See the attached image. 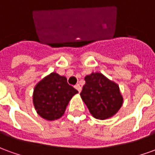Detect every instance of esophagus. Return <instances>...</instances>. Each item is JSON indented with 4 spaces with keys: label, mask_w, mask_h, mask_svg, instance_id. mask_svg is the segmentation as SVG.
I'll use <instances>...</instances> for the list:
<instances>
[{
    "label": "esophagus",
    "mask_w": 155,
    "mask_h": 155,
    "mask_svg": "<svg viewBox=\"0 0 155 155\" xmlns=\"http://www.w3.org/2000/svg\"><path fill=\"white\" fill-rule=\"evenodd\" d=\"M74 88H75V89H76L78 91H79V93H80V92L81 91V85H80V84H77V85H75V86H74Z\"/></svg>",
    "instance_id": "34e87169"
}]
</instances>
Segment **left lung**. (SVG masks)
Segmentation results:
<instances>
[{
  "label": "left lung",
  "instance_id": "left-lung-1",
  "mask_svg": "<svg viewBox=\"0 0 155 155\" xmlns=\"http://www.w3.org/2000/svg\"><path fill=\"white\" fill-rule=\"evenodd\" d=\"M81 96L91 114L99 120L109 119L123 104L119 85L101 73H92L84 77Z\"/></svg>",
  "mask_w": 155,
  "mask_h": 155
}]
</instances>
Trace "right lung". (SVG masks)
Listing matches in <instances>:
<instances>
[{"mask_svg":"<svg viewBox=\"0 0 155 155\" xmlns=\"http://www.w3.org/2000/svg\"><path fill=\"white\" fill-rule=\"evenodd\" d=\"M78 91L67 83V79L51 73L35 85L33 104L43 119L54 120L64 114L69 101Z\"/></svg>","mask_w":155,"mask_h":155,"instance_id":"1","label":"right lung"}]
</instances>
